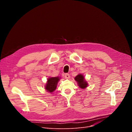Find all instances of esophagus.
<instances>
[{
	"instance_id": "1",
	"label": "esophagus",
	"mask_w": 132,
	"mask_h": 132,
	"mask_svg": "<svg viewBox=\"0 0 132 132\" xmlns=\"http://www.w3.org/2000/svg\"><path fill=\"white\" fill-rule=\"evenodd\" d=\"M65 78L66 79H69V78H70V76H69V75L68 74V73H66L65 75Z\"/></svg>"
}]
</instances>
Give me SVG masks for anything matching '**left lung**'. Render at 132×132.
Returning <instances> with one entry per match:
<instances>
[{
    "instance_id": "obj_1",
    "label": "left lung",
    "mask_w": 132,
    "mask_h": 132,
    "mask_svg": "<svg viewBox=\"0 0 132 132\" xmlns=\"http://www.w3.org/2000/svg\"><path fill=\"white\" fill-rule=\"evenodd\" d=\"M75 80L77 82L78 86L82 89L86 88L88 84V82L85 80L84 76L82 73H79L75 77Z\"/></svg>"
}]
</instances>
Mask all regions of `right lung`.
<instances>
[{
  "label": "right lung",
  "instance_id": "add662e5",
  "mask_svg": "<svg viewBox=\"0 0 132 132\" xmlns=\"http://www.w3.org/2000/svg\"><path fill=\"white\" fill-rule=\"evenodd\" d=\"M61 79L60 77H50L47 78L46 83L45 85V89L47 92L52 93L57 87L59 81Z\"/></svg>",
  "mask_w": 132,
  "mask_h": 132
}]
</instances>
